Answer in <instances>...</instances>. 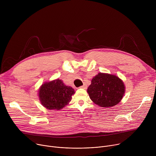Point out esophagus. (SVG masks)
<instances>
[{"label":"esophagus","instance_id":"1","mask_svg":"<svg viewBox=\"0 0 156 156\" xmlns=\"http://www.w3.org/2000/svg\"><path fill=\"white\" fill-rule=\"evenodd\" d=\"M80 88H82V89H86L87 88V85L86 84H83V86H81V87H80Z\"/></svg>","mask_w":156,"mask_h":156}]
</instances>
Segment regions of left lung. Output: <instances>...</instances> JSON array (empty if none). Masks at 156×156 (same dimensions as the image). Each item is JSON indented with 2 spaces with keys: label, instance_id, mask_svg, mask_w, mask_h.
I'll return each mask as SVG.
<instances>
[{
  "label": "left lung",
  "instance_id": "obj_1",
  "mask_svg": "<svg viewBox=\"0 0 156 156\" xmlns=\"http://www.w3.org/2000/svg\"><path fill=\"white\" fill-rule=\"evenodd\" d=\"M87 92L94 104L106 108L121 101L125 93V86L119 76L99 73L92 79Z\"/></svg>",
  "mask_w": 156,
  "mask_h": 156
}]
</instances>
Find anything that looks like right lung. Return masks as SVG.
Segmentation results:
<instances>
[{
	"instance_id": "obj_1",
	"label": "right lung",
	"mask_w": 156,
	"mask_h": 156,
	"mask_svg": "<svg viewBox=\"0 0 156 156\" xmlns=\"http://www.w3.org/2000/svg\"><path fill=\"white\" fill-rule=\"evenodd\" d=\"M75 93L74 89L56 79L44 83L39 87L38 97L41 104L49 110H59L67 105Z\"/></svg>"
}]
</instances>
